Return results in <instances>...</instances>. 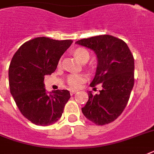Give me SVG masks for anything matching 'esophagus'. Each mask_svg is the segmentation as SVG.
I'll list each match as a JSON object with an SVG mask.
<instances>
[{"label": "esophagus", "mask_w": 154, "mask_h": 154, "mask_svg": "<svg viewBox=\"0 0 154 154\" xmlns=\"http://www.w3.org/2000/svg\"><path fill=\"white\" fill-rule=\"evenodd\" d=\"M77 92V90H76V89H71V90H70V94L72 95V94H76Z\"/></svg>", "instance_id": "esophagus-1"}]
</instances>
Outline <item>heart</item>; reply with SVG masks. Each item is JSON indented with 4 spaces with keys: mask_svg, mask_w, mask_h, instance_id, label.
<instances>
[{
    "mask_svg": "<svg viewBox=\"0 0 154 154\" xmlns=\"http://www.w3.org/2000/svg\"><path fill=\"white\" fill-rule=\"evenodd\" d=\"M74 56L81 62L88 61L89 53L86 49L79 48L74 51ZM87 80V76L85 74H70L67 77V83L72 88H78Z\"/></svg>",
    "mask_w": 154,
    "mask_h": 154,
    "instance_id": "b5f03b06",
    "label": "heart"
}]
</instances>
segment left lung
Here are the masks:
<instances>
[{
	"label": "left lung",
	"instance_id": "left-lung-1",
	"mask_svg": "<svg viewBox=\"0 0 154 154\" xmlns=\"http://www.w3.org/2000/svg\"><path fill=\"white\" fill-rule=\"evenodd\" d=\"M76 44L95 53L97 66L89 85H102L99 94L88 93L82 112L97 125L109 124L122 114L129 101L134 85V56L125 42L110 35L79 40Z\"/></svg>",
	"mask_w": 154,
	"mask_h": 154
}]
</instances>
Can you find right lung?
<instances>
[{
    "label": "right lung",
    "mask_w": 154,
    "mask_h": 154,
    "mask_svg": "<svg viewBox=\"0 0 154 154\" xmlns=\"http://www.w3.org/2000/svg\"><path fill=\"white\" fill-rule=\"evenodd\" d=\"M72 43L71 40L37 37L24 43L12 58L8 68L10 93L23 116L37 125L57 122L70 98L68 90L47 93L44 77L55 71Z\"/></svg>",
    "instance_id": "right-lung-1"
}]
</instances>
